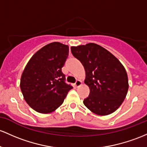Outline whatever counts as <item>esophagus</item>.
Instances as JSON below:
<instances>
[{
	"label": "esophagus",
	"mask_w": 147,
	"mask_h": 147,
	"mask_svg": "<svg viewBox=\"0 0 147 147\" xmlns=\"http://www.w3.org/2000/svg\"><path fill=\"white\" fill-rule=\"evenodd\" d=\"M75 86H76L77 87H79L80 86H81V85L82 84V81H80V80H77L76 82H75Z\"/></svg>",
	"instance_id": "obj_1"
}]
</instances>
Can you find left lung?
<instances>
[{"instance_id": "obj_1", "label": "left lung", "mask_w": 147, "mask_h": 147, "mask_svg": "<svg viewBox=\"0 0 147 147\" xmlns=\"http://www.w3.org/2000/svg\"><path fill=\"white\" fill-rule=\"evenodd\" d=\"M72 55L84 67V83L89 96L84 100L94 114L105 116L114 112L123 102L128 90L126 70L112 53L95 43L71 47Z\"/></svg>"}]
</instances>
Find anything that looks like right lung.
Instances as JSON below:
<instances>
[{"label":"right lung","instance_id":"1","mask_svg":"<svg viewBox=\"0 0 147 147\" xmlns=\"http://www.w3.org/2000/svg\"><path fill=\"white\" fill-rule=\"evenodd\" d=\"M69 47L54 42L45 45L30 58L22 72L20 88L24 100L42 114L55 111L72 86L65 82L62 67Z\"/></svg>","mask_w":147,"mask_h":147}]
</instances>
